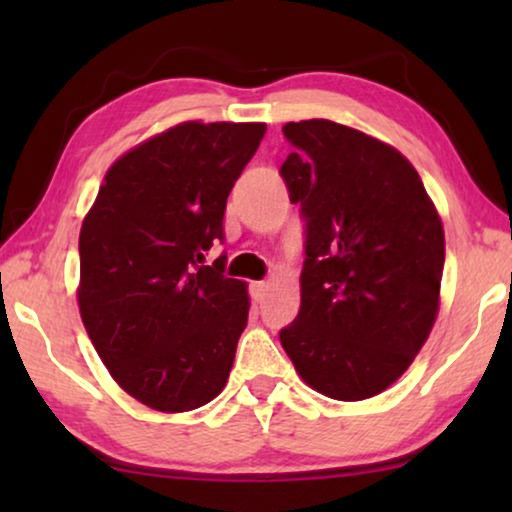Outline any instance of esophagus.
<instances>
[{
	"label": "esophagus",
	"mask_w": 512,
	"mask_h": 512,
	"mask_svg": "<svg viewBox=\"0 0 512 512\" xmlns=\"http://www.w3.org/2000/svg\"><path fill=\"white\" fill-rule=\"evenodd\" d=\"M249 293H251V298L256 300V303H261V300L265 298V293H268V284H265V282H251Z\"/></svg>",
	"instance_id": "obj_1"
}]
</instances>
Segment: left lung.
<instances>
[{"instance_id": "1", "label": "left lung", "mask_w": 512, "mask_h": 512, "mask_svg": "<svg viewBox=\"0 0 512 512\" xmlns=\"http://www.w3.org/2000/svg\"><path fill=\"white\" fill-rule=\"evenodd\" d=\"M282 179L305 221L300 312L279 331L319 394L363 401L401 377L429 338L443 223L415 167L347 125L286 123Z\"/></svg>"}]
</instances>
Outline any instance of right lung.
I'll return each instance as SVG.
<instances>
[{
  "instance_id": "1",
  "label": "right lung",
  "mask_w": 512,
  "mask_h": 512,
  "mask_svg": "<svg viewBox=\"0 0 512 512\" xmlns=\"http://www.w3.org/2000/svg\"><path fill=\"white\" fill-rule=\"evenodd\" d=\"M265 123L188 121L109 167L81 226L79 307L104 366L160 412L205 405L226 387L247 326V284L223 275L226 200Z\"/></svg>"
}]
</instances>
